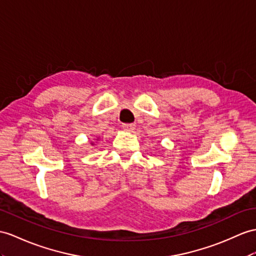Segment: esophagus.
I'll use <instances>...</instances> for the list:
<instances>
[{"instance_id": "esophagus-1", "label": "esophagus", "mask_w": 256, "mask_h": 256, "mask_svg": "<svg viewBox=\"0 0 256 256\" xmlns=\"http://www.w3.org/2000/svg\"><path fill=\"white\" fill-rule=\"evenodd\" d=\"M122 128H124V130H126V132H134V128H136V124H122Z\"/></svg>"}]
</instances>
